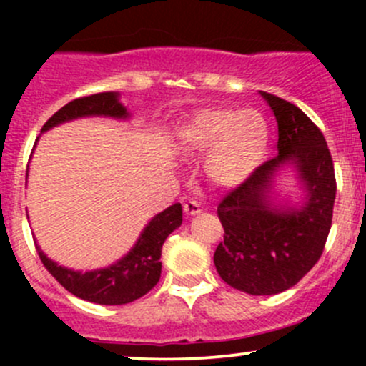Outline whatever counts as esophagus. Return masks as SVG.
<instances>
[{"instance_id":"1","label":"esophagus","mask_w":366,"mask_h":366,"mask_svg":"<svg viewBox=\"0 0 366 366\" xmlns=\"http://www.w3.org/2000/svg\"><path fill=\"white\" fill-rule=\"evenodd\" d=\"M184 213H186L187 217L199 215V213H201V207H199V203H197V201H192V199L186 201V203H184Z\"/></svg>"}]
</instances>
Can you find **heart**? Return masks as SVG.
<instances>
[{
	"instance_id": "1",
	"label": "heart",
	"mask_w": 366,
	"mask_h": 366,
	"mask_svg": "<svg viewBox=\"0 0 366 366\" xmlns=\"http://www.w3.org/2000/svg\"><path fill=\"white\" fill-rule=\"evenodd\" d=\"M268 124L258 110L225 107L201 108L182 120L179 146L192 154L207 151L203 169L213 184L234 187L244 182L268 149Z\"/></svg>"
}]
</instances>
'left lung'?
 Here are the masks:
<instances>
[{"mask_svg": "<svg viewBox=\"0 0 366 366\" xmlns=\"http://www.w3.org/2000/svg\"><path fill=\"white\" fill-rule=\"evenodd\" d=\"M279 127L277 157L218 204L225 236L213 256L227 284L253 296L292 287L322 256L335 201L334 163L325 137L296 104L259 91ZM291 169L300 202L279 200L274 179Z\"/></svg>", "mask_w": 366, "mask_h": 366, "instance_id": "obj_1", "label": "left lung"}]
</instances>
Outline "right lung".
<instances>
[{
	"mask_svg": "<svg viewBox=\"0 0 366 366\" xmlns=\"http://www.w3.org/2000/svg\"><path fill=\"white\" fill-rule=\"evenodd\" d=\"M86 117L129 120L130 112L120 102V92H99L74 99L60 108L41 129V134L56 125ZM182 224V207L175 203L154 215L141 230L136 244L115 263L96 270H72L53 262L36 244L41 262L54 279L74 296L98 305H127L139 300L158 284L162 274V247L165 239Z\"/></svg>",
	"mask_w": 366,
	"mask_h": 366,
	"instance_id": "1",
	"label": "right lung"
}]
</instances>
